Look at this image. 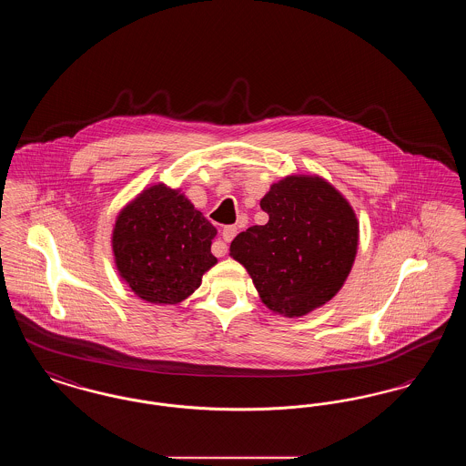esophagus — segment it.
<instances>
[{
	"mask_svg": "<svg viewBox=\"0 0 466 466\" xmlns=\"http://www.w3.org/2000/svg\"><path fill=\"white\" fill-rule=\"evenodd\" d=\"M236 234H238V227H236V225H228V227H225V228H223V241H218V243H215V246L218 248V249L215 251V255H217V257H223V255L227 253V243H230V241H232L234 238H236Z\"/></svg>",
	"mask_w": 466,
	"mask_h": 466,
	"instance_id": "1",
	"label": "esophagus"
}]
</instances>
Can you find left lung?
I'll return each mask as SVG.
<instances>
[{
  "label": "left lung",
  "mask_w": 466,
  "mask_h": 466,
  "mask_svg": "<svg viewBox=\"0 0 466 466\" xmlns=\"http://www.w3.org/2000/svg\"><path fill=\"white\" fill-rule=\"evenodd\" d=\"M266 225L230 243V257L248 270L262 302L287 318L325 306L344 287L360 243L355 209L318 175H289L260 200Z\"/></svg>",
  "instance_id": "left-lung-1"
}]
</instances>
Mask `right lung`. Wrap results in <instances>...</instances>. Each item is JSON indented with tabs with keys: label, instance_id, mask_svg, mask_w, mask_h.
I'll return each instance as SVG.
<instances>
[{
	"label": "right lung",
	"instance_id": "add662e5",
	"mask_svg": "<svg viewBox=\"0 0 466 466\" xmlns=\"http://www.w3.org/2000/svg\"><path fill=\"white\" fill-rule=\"evenodd\" d=\"M215 236L217 228L179 188L156 183L118 211L111 230L113 260L136 297L175 306L217 266L211 253Z\"/></svg>",
	"mask_w": 466,
	"mask_h": 466
}]
</instances>
